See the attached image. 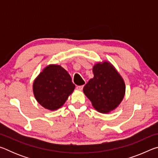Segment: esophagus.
<instances>
[{"label": "esophagus", "mask_w": 158, "mask_h": 158, "mask_svg": "<svg viewBox=\"0 0 158 158\" xmlns=\"http://www.w3.org/2000/svg\"><path fill=\"white\" fill-rule=\"evenodd\" d=\"M83 88H84V85H77V89L79 90H82Z\"/></svg>", "instance_id": "esophagus-1"}]
</instances>
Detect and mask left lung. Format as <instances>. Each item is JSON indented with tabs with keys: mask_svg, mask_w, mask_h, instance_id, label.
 Listing matches in <instances>:
<instances>
[{
	"mask_svg": "<svg viewBox=\"0 0 158 158\" xmlns=\"http://www.w3.org/2000/svg\"><path fill=\"white\" fill-rule=\"evenodd\" d=\"M94 77L84 87L85 95L96 110L109 113L118 107L125 93V84L114 65L108 61L96 63L93 68Z\"/></svg>",
	"mask_w": 158,
	"mask_h": 158,
	"instance_id": "8db88e82",
	"label": "left lung"
}]
</instances>
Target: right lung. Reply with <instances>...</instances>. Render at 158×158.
Here are the masks:
<instances>
[{
	"instance_id": "1",
	"label": "right lung",
	"mask_w": 158,
	"mask_h": 158,
	"mask_svg": "<svg viewBox=\"0 0 158 158\" xmlns=\"http://www.w3.org/2000/svg\"><path fill=\"white\" fill-rule=\"evenodd\" d=\"M75 89L71 77L59 65L50 64L34 80L33 90L40 105L50 111L62 106Z\"/></svg>"
}]
</instances>
